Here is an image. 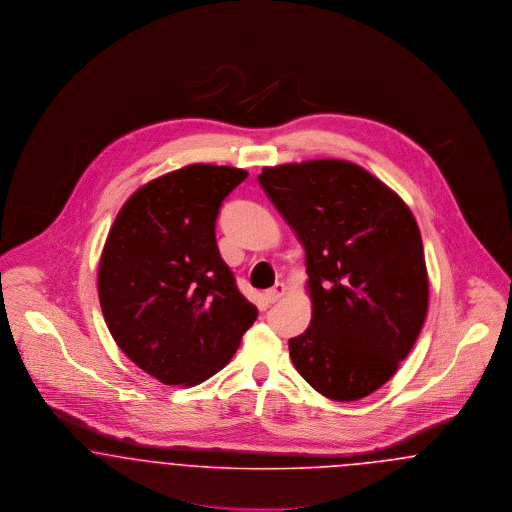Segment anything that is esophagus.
Segmentation results:
<instances>
[{"label":"esophagus","instance_id":"obj_1","mask_svg":"<svg viewBox=\"0 0 512 512\" xmlns=\"http://www.w3.org/2000/svg\"><path fill=\"white\" fill-rule=\"evenodd\" d=\"M284 293H286V286L282 282H278V284H274V288H270V290L263 293V297H265L267 303H276L284 297Z\"/></svg>","mask_w":512,"mask_h":512}]
</instances>
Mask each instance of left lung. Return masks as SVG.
<instances>
[{
  "label": "left lung",
  "mask_w": 512,
  "mask_h": 512,
  "mask_svg": "<svg viewBox=\"0 0 512 512\" xmlns=\"http://www.w3.org/2000/svg\"><path fill=\"white\" fill-rule=\"evenodd\" d=\"M259 182L305 247L313 317L290 340L293 366L328 399H363L397 372L428 311L413 213L340 159L265 167Z\"/></svg>",
  "instance_id": "obj_1"
}]
</instances>
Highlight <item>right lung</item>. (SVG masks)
Wrapping results in <instances>:
<instances>
[{"instance_id": "right-lung-1", "label": "right lung", "mask_w": 512, "mask_h": 512, "mask_svg": "<svg viewBox=\"0 0 512 512\" xmlns=\"http://www.w3.org/2000/svg\"><path fill=\"white\" fill-rule=\"evenodd\" d=\"M247 172L188 165L122 205L99 259V305L122 353L167 386H195L228 365L257 307L222 261L215 222Z\"/></svg>"}]
</instances>
